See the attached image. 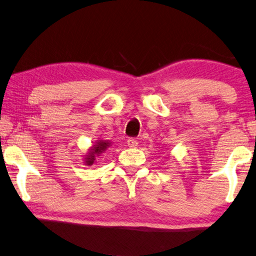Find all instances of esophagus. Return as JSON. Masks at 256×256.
<instances>
[{
  "label": "esophagus",
  "mask_w": 256,
  "mask_h": 256,
  "mask_svg": "<svg viewBox=\"0 0 256 256\" xmlns=\"http://www.w3.org/2000/svg\"><path fill=\"white\" fill-rule=\"evenodd\" d=\"M128 146L131 148H136L138 146V141L133 139V138H130V139H128Z\"/></svg>",
  "instance_id": "1"
}]
</instances>
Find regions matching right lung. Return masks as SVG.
Listing matches in <instances>:
<instances>
[{
	"label": "right lung",
	"instance_id": "add662e5",
	"mask_svg": "<svg viewBox=\"0 0 256 256\" xmlns=\"http://www.w3.org/2000/svg\"><path fill=\"white\" fill-rule=\"evenodd\" d=\"M108 147H110V141L109 140H96V144L88 149V152L84 156V164L92 165L96 163V157H99L101 154L106 152Z\"/></svg>",
	"mask_w": 256,
	"mask_h": 256
}]
</instances>
